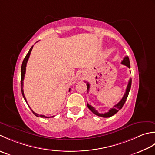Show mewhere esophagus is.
<instances>
[{
  "label": "esophagus",
  "instance_id": "34e87169",
  "mask_svg": "<svg viewBox=\"0 0 155 155\" xmlns=\"http://www.w3.org/2000/svg\"><path fill=\"white\" fill-rule=\"evenodd\" d=\"M78 77L79 80H84L85 78H86V72H84V71H81L78 73Z\"/></svg>",
  "mask_w": 155,
  "mask_h": 155
}]
</instances>
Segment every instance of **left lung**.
Instances as JSON below:
<instances>
[{
	"label": "left lung",
	"instance_id": "8db88e82",
	"mask_svg": "<svg viewBox=\"0 0 155 155\" xmlns=\"http://www.w3.org/2000/svg\"><path fill=\"white\" fill-rule=\"evenodd\" d=\"M121 64L126 65V66H127L128 68L130 69V60H129V58H128V56H126L125 58H124V59L122 60ZM131 84H132V79H130V80H129V81H128L127 87H126V92L124 94V96H123V97L122 98V100L120 101V102L117 104H116L115 106H114V108L110 109L108 112H106V113H104V114L99 113L95 108H94L93 106H91V105H90L89 104H87V106L88 107V108H89L91 110V111L94 114H96V115L98 116H100V117H103V118L111 117V116H112L113 115H114L115 114L117 113L120 110L122 109L123 106H124V104L126 101V99H127V97H128L129 91H130V90ZM86 85H87V92H88V91H89V89H90V84L88 83V82H87Z\"/></svg>",
	"mask_w": 155,
	"mask_h": 155
}]
</instances>
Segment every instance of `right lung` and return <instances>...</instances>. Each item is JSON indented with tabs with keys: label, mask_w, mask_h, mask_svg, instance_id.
Masks as SVG:
<instances>
[{
	"label": "right lung",
	"mask_w": 155,
	"mask_h": 155,
	"mask_svg": "<svg viewBox=\"0 0 155 155\" xmlns=\"http://www.w3.org/2000/svg\"><path fill=\"white\" fill-rule=\"evenodd\" d=\"M33 47V46H32V47H31V49H29V52H28L27 55L25 56V59H24V60H23V64H22V66H21V92H22V95H23V97H24V99H25V102H27L28 106H29V104H28L26 98H25V95H24V91H23V80H24V77H25V71H26L27 63V61H28V59H29V56H30L31 51H32ZM69 91H70V89H69ZM29 108H30V106H29ZM31 111L33 112V113L36 116H38V117H39V116H40V117H41V118H49V117H47V116H44V115H39V114H37V113H35V112H33L32 110H31ZM52 117H54V116H51V118H52Z\"/></svg>",
	"instance_id": "right-lung-1"
}]
</instances>
